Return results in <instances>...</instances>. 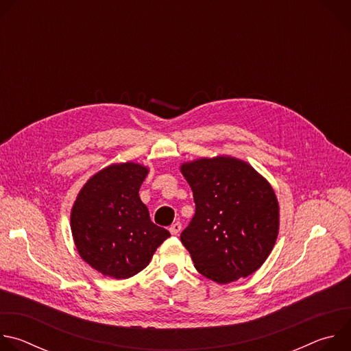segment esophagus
Returning a JSON list of instances; mask_svg holds the SVG:
<instances>
[{
  "label": "esophagus",
  "mask_w": 351,
  "mask_h": 351,
  "mask_svg": "<svg viewBox=\"0 0 351 351\" xmlns=\"http://www.w3.org/2000/svg\"><path fill=\"white\" fill-rule=\"evenodd\" d=\"M180 229H182V223H180V222H176V223L171 225V228H169V232H171L172 234H178V233L180 232Z\"/></svg>",
  "instance_id": "1"
}]
</instances>
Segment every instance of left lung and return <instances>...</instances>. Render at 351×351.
I'll return each mask as SVG.
<instances>
[{
	"instance_id": "8db88e82",
	"label": "left lung",
	"mask_w": 351,
	"mask_h": 351,
	"mask_svg": "<svg viewBox=\"0 0 351 351\" xmlns=\"http://www.w3.org/2000/svg\"><path fill=\"white\" fill-rule=\"evenodd\" d=\"M195 214L180 240L203 276L225 285L256 272L279 233V204L269 182L229 156L180 165Z\"/></svg>"
}]
</instances>
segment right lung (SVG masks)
<instances>
[{
  "label": "right lung",
  "instance_id": "obj_1",
  "mask_svg": "<svg viewBox=\"0 0 351 351\" xmlns=\"http://www.w3.org/2000/svg\"><path fill=\"white\" fill-rule=\"evenodd\" d=\"M148 168L136 162L106 167L80 189L71 230L79 256L93 269L115 279L130 278L152 261L171 233L152 222L138 190Z\"/></svg>",
  "mask_w": 351,
  "mask_h": 351
}]
</instances>
